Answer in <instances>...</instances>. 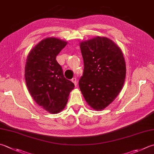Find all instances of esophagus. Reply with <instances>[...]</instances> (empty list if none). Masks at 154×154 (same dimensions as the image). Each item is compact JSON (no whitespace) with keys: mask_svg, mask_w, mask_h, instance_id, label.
I'll use <instances>...</instances> for the list:
<instances>
[{"mask_svg":"<svg viewBox=\"0 0 154 154\" xmlns=\"http://www.w3.org/2000/svg\"><path fill=\"white\" fill-rule=\"evenodd\" d=\"M72 82L74 84L75 86L77 85V80H76V78H72Z\"/></svg>","mask_w":154,"mask_h":154,"instance_id":"34e87169","label":"esophagus"}]
</instances>
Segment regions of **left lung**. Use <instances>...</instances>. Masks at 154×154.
I'll use <instances>...</instances> for the list:
<instances>
[{"label":"left lung","instance_id":"8db88e82","mask_svg":"<svg viewBox=\"0 0 154 154\" xmlns=\"http://www.w3.org/2000/svg\"><path fill=\"white\" fill-rule=\"evenodd\" d=\"M84 72L79 87L89 106L103 110L117 97L126 76V65L119 47L105 37L97 36L80 43Z\"/></svg>","mask_w":154,"mask_h":154}]
</instances>
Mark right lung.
Masks as SVG:
<instances>
[{
	"label": "right lung",
	"instance_id": "obj_1",
	"mask_svg": "<svg viewBox=\"0 0 154 154\" xmlns=\"http://www.w3.org/2000/svg\"><path fill=\"white\" fill-rule=\"evenodd\" d=\"M66 44L63 40L48 37L32 49L26 60L25 78L29 92L37 104L54 114L64 109L74 88L56 61Z\"/></svg>",
	"mask_w": 154,
	"mask_h": 154
}]
</instances>
